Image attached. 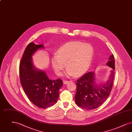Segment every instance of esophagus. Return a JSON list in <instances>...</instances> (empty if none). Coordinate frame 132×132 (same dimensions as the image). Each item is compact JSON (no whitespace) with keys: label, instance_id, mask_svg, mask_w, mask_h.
<instances>
[{"label":"esophagus","instance_id":"esophagus-1","mask_svg":"<svg viewBox=\"0 0 132 132\" xmlns=\"http://www.w3.org/2000/svg\"><path fill=\"white\" fill-rule=\"evenodd\" d=\"M70 82V81H68V80H64L63 82H64V84H68V83Z\"/></svg>","mask_w":132,"mask_h":132}]
</instances>
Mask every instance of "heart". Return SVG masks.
Returning <instances> with one entry per match:
<instances>
[{
    "label": "heart",
    "instance_id": "b5f03b06",
    "mask_svg": "<svg viewBox=\"0 0 132 132\" xmlns=\"http://www.w3.org/2000/svg\"><path fill=\"white\" fill-rule=\"evenodd\" d=\"M94 50L88 44L80 42L67 43L61 46L53 57L51 63L57 75H61L66 66L67 75H82L88 71L92 61Z\"/></svg>",
    "mask_w": 132,
    "mask_h": 132
}]
</instances>
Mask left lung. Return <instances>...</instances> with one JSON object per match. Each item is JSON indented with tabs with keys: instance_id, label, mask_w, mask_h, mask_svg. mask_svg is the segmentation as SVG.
I'll use <instances>...</instances> for the list:
<instances>
[{
	"instance_id": "left-lung-1",
	"label": "left lung",
	"mask_w": 132,
	"mask_h": 132,
	"mask_svg": "<svg viewBox=\"0 0 132 132\" xmlns=\"http://www.w3.org/2000/svg\"><path fill=\"white\" fill-rule=\"evenodd\" d=\"M106 65L112 69L105 84L96 85L94 73L92 71L77 80L75 95L77 105L85 109L92 110L100 106L107 99L112 90L114 77L115 60L113 54L109 57Z\"/></svg>"
}]
</instances>
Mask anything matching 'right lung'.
I'll use <instances>...</instances> for the list:
<instances>
[{
    "label": "right lung",
    "instance_id": "obj_1",
    "mask_svg": "<svg viewBox=\"0 0 132 132\" xmlns=\"http://www.w3.org/2000/svg\"><path fill=\"white\" fill-rule=\"evenodd\" d=\"M40 48H44L43 44L32 42L27 45L20 63L19 75L21 84L29 99L38 107L46 108L56 103L63 82L60 79L51 80L44 72L37 70L32 65L31 56Z\"/></svg>",
    "mask_w": 132,
    "mask_h": 132
}]
</instances>
